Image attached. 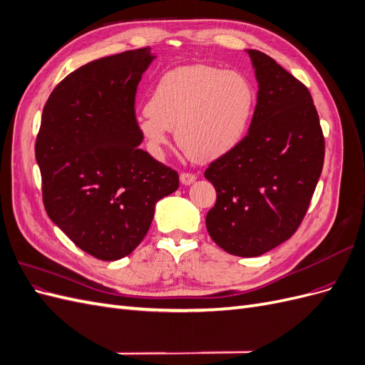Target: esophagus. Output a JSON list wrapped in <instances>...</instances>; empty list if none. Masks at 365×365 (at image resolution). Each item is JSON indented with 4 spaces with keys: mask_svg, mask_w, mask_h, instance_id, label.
Masks as SVG:
<instances>
[{
    "mask_svg": "<svg viewBox=\"0 0 365 365\" xmlns=\"http://www.w3.org/2000/svg\"><path fill=\"white\" fill-rule=\"evenodd\" d=\"M180 180H181V182H182L184 185H189V184L195 182L196 175H195V173H190V172H182V173L180 175Z\"/></svg>",
    "mask_w": 365,
    "mask_h": 365,
    "instance_id": "obj_1",
    "label": "esophagus"
}]
</instances>
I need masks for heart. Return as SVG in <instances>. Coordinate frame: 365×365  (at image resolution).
<instances>
[{"label":"heart","mask_w":365,"mask_h":365,"mask_svg":"<svg viewBox=\"0 0 365 365\" xmlns=\"http://www.w3.org/2000/svg\"><path fill=\"white\" fill-rule=\"evenodd\" d=\"M256 105L254 86L239 71L193 63L163 74L137 120L149 150L161 157L175 129L178 145L197 161H212L244 140Z\"/></svg>","instance_id":"obj_1"}]
</instances>
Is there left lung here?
Returning <instances> with one entry per match:
<instances>
[{"label":"left lung","mask_w":365,"mask_h":365,"mask_svg":"<svg viewBox=\"0 0 365 365\" xmlns=\"http://www.w3.org/2000/svg\"><path fill=\"white\" fill-rule=\"evenodd\" d=\"M248 54L259 82L250 130L204 173L216 189L208 235L240 257L260 256L295 233L324 163L323 129L307 86L268 54Z\"/></svg>","instance_id":"obj_1"}]
</instances>
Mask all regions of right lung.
<instances>
[{"label":"right lung","mask_w":365,"mask_h":365,"mask_svg":"<svg viewBox=\"0 0 365 365\" xmlns=\"http://www.w3.org/2000/svg\"><path fill=\"white\" fill-rule=\"evenodd\" d=\"M150 47L93 61L68 74L43 106L35 155L42 201L74 245L101 260L134 251L178 172L138 148L135 94Z\"/></svg>","instance_id":"1"}]
</instances>
